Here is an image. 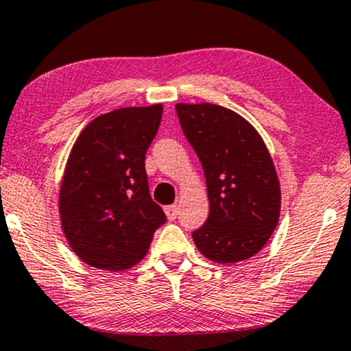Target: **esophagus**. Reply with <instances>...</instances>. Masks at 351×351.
<instances>
[{
	"label": "esophagus",
	"mask_w": 351,
	"mask_h": 351,
	"mask_svg": "<svg viewBox=\"0 0 351 351\" xmlns=\"http://www.w3.org/2000/svg\"><path fill=\"white\" fill-rule=\"evenodd\" d=\"M165 214L168 217V220H176V217H178V206H176V204L167 206L165 207Z\"/></svg>",
	"instance_id": "esophagus-1"
}]
</instances>
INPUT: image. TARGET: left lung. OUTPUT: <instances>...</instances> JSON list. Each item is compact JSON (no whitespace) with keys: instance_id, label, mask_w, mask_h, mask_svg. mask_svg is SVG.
<instances>
[{"instance_id":"obj_1","label":"left lung","mask_w":351,"mask_h":351,"mask_svg":"<svg viewBox=\"0 0 351 351\" xmlns=\"http://www.w3.org/2000/svg\"><path fill=\"white\" fill-rule=\"evenodd\" d=\"M176 114L206 175L210 210L193 232L197 250L220 264L250 259L280 215V184L263 137L220 105L178 104Z\"/></svg>"}]
</instances>
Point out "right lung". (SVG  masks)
Wrapping results in <instances>:
<instances>
[{
  "label": "right lung",
  "mask_w": 351,
  "mask_h": 351,
  "mask_svg": "<svg viewBox=\"0 0 351 351\" xmlns=\"http://www.w3.org/2000/svg\"><path fill=\"white\" fill-rule=\"evenodd\" d=\"M162 112V105H150L100 114L73 145L60 189L61 225L73 251L92 267H132L167 221L145 173Z\"/></svg>",
  "instance_id": "1"
}]
</instances>
